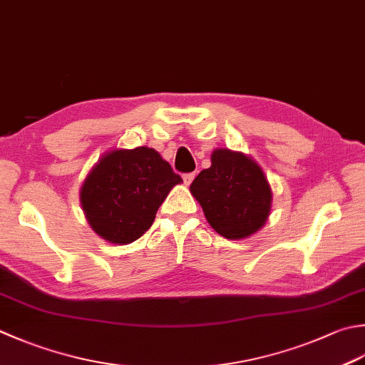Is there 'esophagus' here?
Wrapping results in <instances>:
<instances>
[{"label": "esophagus", "mask_w": 365, "mask_h": 365, "mask_svg": "<svg viewBox=\"0 0 365 365\" xmlns=\"http://www.w3.org/2000/svg\"><path fill=\"white\" fill-rule=\"evenodd\" d=\"M192 178H195V173L183 174V183H185V185H190V183L192 182Z\"/></svg>", "instance_id": "1"}]
</instances>
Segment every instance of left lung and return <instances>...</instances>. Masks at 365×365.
I'll return each mask as SVG.
<instances>
[{
  "mask_svg": "<svg viewBox=\"0 0 365 365\" xmlns=\"http://www.w3.org/2000/svg\"><path fill=\"white\" fill-rule=\"evenodd\" d=\"M210 161V168L201 170L190 187L205 220L230 240L256 234L272 207V190L264 170L252 156L230 148H215Z\"/></svg>",
  "mask_w": 365,
  "mask_h": 365,
  "instance_id": "8db88e82",
  "label": "left lung"
}]
</instances>
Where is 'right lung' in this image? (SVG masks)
Listing matches in <instances>:
<instances>
[{"instance_id":"obj_1","label":"right lung","mask_w":365,"mask_h":365,"mask_svg":"<svg viewBox=\"0 0 365 365\" xmlns=\"http://www.w3.org/2000/svg\"><path fill=\"white\" fill-rule=\"evenodd\" d=\"M182 182L155 148H113L85 177L82 210L99 237L126 245L152 226L169 191Z\"/></svg>"}]
</instances>
